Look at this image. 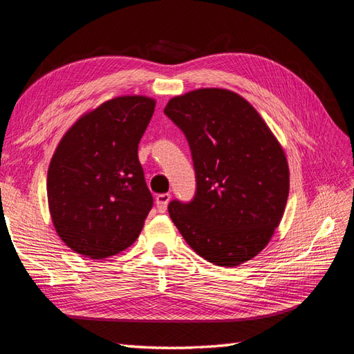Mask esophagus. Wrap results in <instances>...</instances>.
I'll list each match as a JSON object with an SVG mask.
<instances>
[{"label": "esophagus", "instance_id": "1", "mask_svg": "<svg viewBox=\"0 0 354 354\" xmlns=\"http://www.w3.org/2000/svg\"><path fill=\"white\" fill-rule=\"evenodd\" d=\"M171 199V195L169 194H160L156 196V208L159 212H167V208H168V202Z\"/></svg>", "mask_w": 354, "mask_h": 354}]
</instances>
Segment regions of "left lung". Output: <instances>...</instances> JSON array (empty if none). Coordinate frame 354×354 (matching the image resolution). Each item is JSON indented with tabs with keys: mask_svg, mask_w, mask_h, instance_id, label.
Listing matches in <instances>:
<instances>
[{
	"mask_svg": "<svg viewBox=\"0 0 354 354\" xmlns=\"http://www.w3.org/2000/svg\"><path fill=\"white\" fill-rule=\"evenodd\" d=\"M165 115L185 133L196 174L189 203L169 217L202 259L234 267L260 254L282 220L289 194L283 149L260 113L226 88L171 99Z\"/></svg>",
	"mask_w": 354,
	"mask_h": 354,
	"instance_id": "obj_1",
	"label": "left lung"
}]
</instances>
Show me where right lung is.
<instances>
[{
    "label": "right lung",
    "instance_id": "right-lung-1",
    "mask_svg": "<svg viewBox=\"0 0 354 354\" xmlns=\"http://www.w3.org/2000/svg\"><path fill=\"white\" fill-rule=\"evenodd\" d=\"M156 102L120 95L84 113L51 158L47 196L53 224L69 248L93 260L127 250L153 198L137 156Z\"/></svg>",
    "mask_w": 354,
    "mask_h": 354
}]
</instances>
